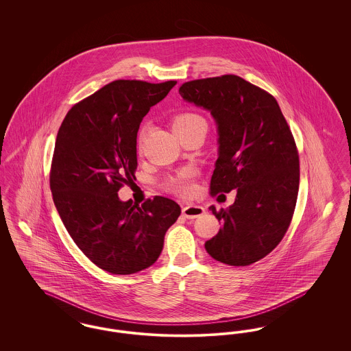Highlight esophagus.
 Segmentation results:
<instances>
[{
    "label": "esophagus",
    "mask_w": 351,
    "mask_h": 351,
    "mask_svg": "<svg viewBox=\"0 0 351 351\" xmlns=\"http://www.w3.org/2000/svg\"><path fill=\"white\" fill-rule=\"evenodd\" d=\"M184 217L188 218V219H193V218L200 217L204 213H205V209L200 206V205H186L184 206L183 210Z\"/></svg>",
    "instance_id": "obj_1"
}]
</instances>
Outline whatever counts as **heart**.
I'll use <instances>...</instances> for the list:
<instances>
[{"mask_svg":"<svg viewBox=\"0 0 351 351\" xmlns=\"http://www.w3.org/2000/svg\"><path fill=\"white\" fill-rule=\"evenodd\" d=\"M199 125H206V121L204 117H201L197 113L192 112H185L175 116L172 119V129L175 133H182L188 129H192ZM147 125H143L138 134V146L139 149L142 147V143L146 138L147 134ZM166 188L169 192L179 195V196H189L195 191V184H193V171L192 169H183L178 172L173 176H169L166 180Z\"/></svg>","mask_w":351,"mask_h":351,"instance_id":"obj_1","label":"heart"}]
</instances>
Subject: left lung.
<instances>
[{
  "label": "left lung",
  "instance_id": "obj_1",
  "mask_svg": "<svg viewBox=\"0 0 351 351\" xmlns=\"http://www.w3.org/2000/svg\"><path fill=\"white\" fill-rule=\"evenodd\" d=\"M179 93L217 123L210 195L237 189L232 206L209 208L222 228L205 249L221 263L249 266L280 243L292 221L300 180L292 132L275 97L239 76L186 82Z\"/></svg>",
  "mask_w": 351,
  "mask_h": 351
}]
</instances>
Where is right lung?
Wrapping results in <instances>:
<instances>
[{"instance_id":"right-lung-1","label":"right lung","mask_w":351,"mask_h":351,"mask_svg":"<svg viewBox=\"0 0 351 351\" xmlns=\"http://www.w3.org/2000/svg\"><path fill=\"white\" fill-rule=\"evenodd\" d=\"M175 84L114 80L75 104L58 132L50 171L55 206L84 255L114 275L154 265L182 213L162 196L142 205L118 197L135 180L139 125Z\"/></svg>"}]
</instances>
